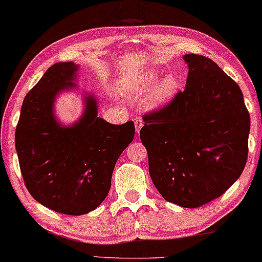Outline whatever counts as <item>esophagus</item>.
I'll return each instance as SVG.
<instances>
[{"label":"esophagus","mask_w":262,"mask_h":262,"mask_svg":"<svg viewBox=\"0 0 262 262\" xmlns=\"http://www.w3.org/2000/svg\"><path fill=\"white\" fill-rule=\"evenodd\" d=\"M142 126H143V121L141 119H138L135 121V130H136V133H138V134H139V132L141 130Z\"/></svg>","instance_id":"1"}]
</instances>
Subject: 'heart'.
Masks as SVG:
<instances>
[{"label":"heart","instance_id":"heart-1","mask_svg":"<svg viewBox=\"0 0 262 262\" xmlns=\"http://www.w3.org/2000/svg\"><path fill=\"white\" fill-rule=\"evenodd\" d=\"M160 76L161 74L158 69H147L132 76H123L119 80V89L122 94H135V95H143L150 92L146 102V108L148 111H153L168 103L179 89V82L174 76H166L157 85L156 83H158Z\"/></svg>","mask_w":262,"mask_h":262}]
</instances>
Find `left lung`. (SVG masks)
I'll return each instance as SVG.
<instances>
[{"label":"left lung","instance_id":"8db88e82","mask_svg":"<svg viewBox=\"0 0 262 262\" xmlns=\"http://www.w3.org/2000/svg\"><path fill=\"white\" fill-rule=\"evenodd\" d=\"M186 89L143 115L140 139L151 181L162 198L185 208L208 204L246 166L251 119L236 82L210 58L187 54Z\"/></svg>","mask_w":262,"mask_h":262}]
</instances>
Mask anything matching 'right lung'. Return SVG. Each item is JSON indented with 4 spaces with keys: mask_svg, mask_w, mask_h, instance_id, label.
<instances>
[{
    "mask_svg": "<svg viewBox=\"0 0 262 262\" xmlns=\"http://www.w3.org/2000/svg\"><path fill=\"white\" fill-rule=\"evenodd\" d=\"M79 66L57 62L23 100L15 132L19 168L27 189L41 205L61 214L82 215L108 195L121 153L135 134L133 121L112 124L97 116V101L83 96L84 111L72 126L55 118L54 102L76 88Z\"/></svg>",
    "mask_w": 262,
    "mask_h": 262,
    "instance_id": "right-lung-1",
    "label": "right lung"
}]
</instances>
